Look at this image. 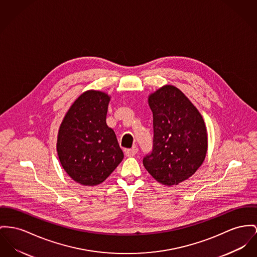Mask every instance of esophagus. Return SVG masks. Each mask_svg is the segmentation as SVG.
Instances as JSON below:
<instances>
[{"label":"esophagus","instance_id":"1","mask_svg":"<svg viewBox=\"0 0 257 257\" xmlns=\"http://www.w3.org/2000/svg\"><path fill=\"white\" fill-rule=\"evenodd\" d=\"M137 152H138L137 147L134 146L133 148H131V149H126V150H125V155H126L127 157H133V156L137 155Z\"/></svg>","mask_w":257,"mask_h":257}]
</instances>
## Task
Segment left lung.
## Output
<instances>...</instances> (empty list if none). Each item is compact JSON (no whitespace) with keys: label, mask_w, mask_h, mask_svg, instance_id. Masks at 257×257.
I'll return each instance as SVG.
<instances>
[{"label":"left lung","mask_w":257,"mask_h":257,"mask_svg":"<svg viewBox=\"0 0 257 257\" xmlns=\"http://www.w3.org/2000/svg\"><path fill=\"white\" fill-rule=\"evenodd\" d=\"M153 112V150L143 165L167 186L188 179L205 161L207 133L199 110L176 86L160 87L148 96Z\"/></svg>","instance_id":"obj_1"}]
</instances>
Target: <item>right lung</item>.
Here are the masks:
<instances>
[{"label":"right lung","instance_id":"1","mask_svg":"<svg viewBox=\"0 0 257 257\" xmlns=\"http://www.w3.org/2000/svg\"><path fill=\"white\" fill-rule=\"evenodd\" d=\"M111 96L100 90L83 92L69 108L57 135L58 159L69 176L95 186L123 159L114 131L106 123Z\"/></svg>","mask_w":257,"mask_h":257}]
</instances>
